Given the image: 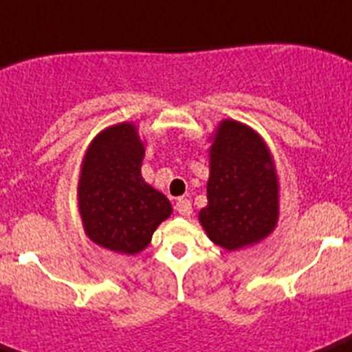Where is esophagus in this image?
<instances>
[{
    "instance_id": "esophagus-1",
    "label": "esophagus",
    "mask_w": 352,
    "mask_h": 352,
    "mask_svg": "<svg viewBox=\"0 0 352 352\" xmlns=\"http://www.w3.org/2000/svg\"><path fill=\"white\" fill-rule=\"evenodd\" d=\"M175 210L179 212L180 215H184V217H188V215H191V212H192V205H191V201H189V199H186V198L177 199Z\"/></svg>"
}]
</instances>
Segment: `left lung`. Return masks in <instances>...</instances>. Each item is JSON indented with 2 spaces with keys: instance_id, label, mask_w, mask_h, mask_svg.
<instances>
[{
  "instance_id": "8db88e82",
  "label": "left lung",
  "mask_w": 352,
  "mask_h": 352,
  "mask_svg": "<svg viewBox=\"0 0 352 352\" xmlns=\"http://www.w3.org/2000/svg\"><path fill=\"white\" fill-rule=\"evenodd\" d=\"M207 207L199 223L228 251L261 242L277 226L278 180L272 154L254 129L221 122L210 147Z\"/></svg>"
}]
</instances>
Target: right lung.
<instances>
[{"label": "right lung", "mask_w": 352, "mask_h": 352, "mask_svg": "<svg viewBox=\"0 0 352 352\" xmlns=\"http://www.w3.org/2000/svg\"><path fill=\"white\" fill-rule=\"evenodd\" d=\"M144 142L131 122L110 126L91 142L82 161L78 210L85 235L121 254L148 245L156 228L168 219L172 205L148 186L140 168Z\"/></svg>", "instance_id": "1"}]
</instances>
